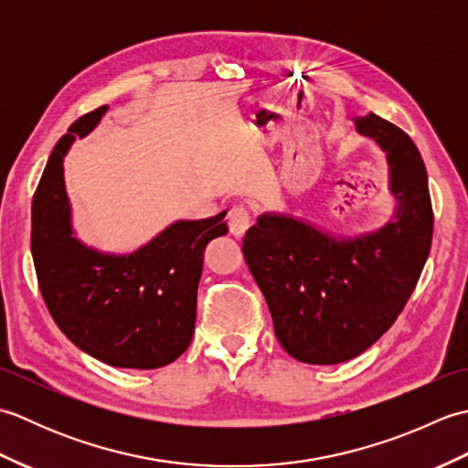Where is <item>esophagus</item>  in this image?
Instances as JSON below:
<instances>
[{"instance_id": "34e87169", "label": "esophagus", "mask_w": 468, "mask_h": 468, "mask_svg": "<svg viewBox=\"0 0 468 468\" xmlns=\"http://www.w3.org/2000/svg\"><path fill=\"white\" fill-rule=\"evenodd\" d=\"M227 225L229 231L235 237H243L247 233V229L251 227V211L243 205L233 207L227 215Z\"/></svg>"}]
</instances>
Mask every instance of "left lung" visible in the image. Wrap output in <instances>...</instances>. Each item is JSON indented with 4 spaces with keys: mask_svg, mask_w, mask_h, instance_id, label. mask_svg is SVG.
Returning a JSON list of instances; mask_svg holds the SVG:
<instances>
[{
    "mask_svg": "<svg viewBox=\"0 0 468 468\" xmlns=\"http://www.w3.org/2000/svg\"><path fill=\"white\" fill-rule=\"evenodd\" d=\"M356 131L386 153L394 215L372 233L334 237L302 218L257 217L243 255L283 350L303 364H340L388 332L412 295L432 243L429 176L419 148L376 114Z\"/></svg>",
    "mask_w": 468,
    "mask_h": 468,
    "instance_id": "obj_1",
    "label": "left lung"
}]
</instances>
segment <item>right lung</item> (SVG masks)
<instances>
[{
  "instance_id": "right-lung-1",
  "label": "right lung",
  "mask_w": 468,
  "mask_h": 468,
  "mask_svg": "<svg viewBox=\"0 0 468 468\" xmlns=\"http://www.w3.org/2000/svg\"><path fill=\"white\" fill-rule=\"evenodd\" d=\"M106 111L78 118L49 154L32 203V257L39 292L69 342L108 366L154 370L175 362L193 340L203 253L227 233V211L175 221L128 255L76 239L64 156Z\"/></svg>"
}]
</instances>
